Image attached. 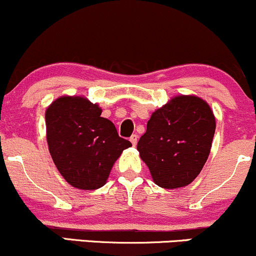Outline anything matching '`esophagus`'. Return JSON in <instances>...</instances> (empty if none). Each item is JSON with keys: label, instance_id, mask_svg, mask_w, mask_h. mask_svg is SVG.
<instances>
[{"label": "esophagus", "instance_id": "esophagus-1", "mask_svg": "<svg viewBox=\"0 0 256 256\" xmlns=\"http://www.w3.org/2000/svg\"><path fill=\"white\" fill-rule=\"evenodd\" d=\"M137 140H138L137 134H132V136L130 137V142L132 143V146H134L137 144Z\"/></svg>", "mask_w": 256, "mask_h": 256}]
</instances>
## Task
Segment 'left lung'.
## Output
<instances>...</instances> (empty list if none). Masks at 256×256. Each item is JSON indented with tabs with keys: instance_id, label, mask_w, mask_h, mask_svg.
I'll return each instance as SVG.
<instances>
[{
	"instance_id": "8db88e82",
	"label": "left lung",
	"mask_w": 256,
	"mask_h": 256,
	"mask_svg": "<svg viewBox=\"0 0 256 256\" xmlns=\"http://www.w3.org/2000/svg\"><path fill=\"white\" fill-rule=\"evenodd\" d=\"M216 118L204 100L177 96L152 114L137 149L155 184L185 186L201 172L210 155Z\"/></svg>"
}]
</instances>
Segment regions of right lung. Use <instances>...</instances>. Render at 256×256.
Here are the masks:
<instances>
[{
  "instance_id": "1",
  "label": "right lung",
  "mask_w": 256,
  "mask_h": 256,
  "mask_svg": "<svg viewBox=\"0 0 256 256\" xmlns=\"http://www.w3.org/2000/svg\"><path fill=\"white\" fill-rule=\"evenodd\" d=\"M101 108L83 98L64 96L46 112V140L58 172L72 186H104L114 161L131 142L119 137Z\"/></svg>"
}]
</instances>
